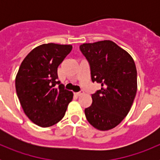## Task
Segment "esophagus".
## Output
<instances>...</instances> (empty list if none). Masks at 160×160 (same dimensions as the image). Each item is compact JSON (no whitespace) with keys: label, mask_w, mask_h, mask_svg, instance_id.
Returning <instances> with one entry per match:
<instances>
[{"label":"esophagus","mask_w":160,"mask_h":160,"mask_svg":"<svg viewBox=\"0 0 160 160\" xmlns=\"http://www.w3.org/2000/svg\"><path fill=\"white\" fill-rule=\"evenodd\" d=\"M83 94H84V92H83V91H80V92L74 93V94H75L76 96H78H78H81V95H82Z\"/></svg>","instance_id":"1"}]
</instances>
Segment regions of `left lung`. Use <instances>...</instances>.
Segmentation results:
<instances>
[{
    "label": "left lung",
    "mask_w": 160,
    "mask_h": 160,
    "mask_svg": "<svg viewBox=\"0 0 160 160\" xmlns=\"http://www.w3.org/2000/svg\"><path fill=\"white\" fill-rule=\"evenodd\" d=\"M80 50L88 61L92 82L101 89L91 95L92 104L85 109L94 128H115L129 113L137 91V70L128 52L110 40L84 43Z\"/></svg>",
    "instance_id": "1"
}]
</instances>
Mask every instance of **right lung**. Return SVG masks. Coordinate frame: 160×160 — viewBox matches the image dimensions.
Returning <instances> with one entry per match:
<instances>
[{
    "mask_svg": "<svg viewBox=\"0 0 160 160\" xmlns=\"http://www.w3.org/2000/svg\"><path fill=\"white\" fill-rule=\"evenodd\" d=\"M71 49V45H41L25 58L18 70L15 86L20 103L28 118L42 128L58 122L73 99V93L58 80V67Z\"/></svg>",
    "mask_w": 160,
    "mask_h": 160,
    "instance_id": "add662e5",
    "label": "right lung"
}]
</instances>
